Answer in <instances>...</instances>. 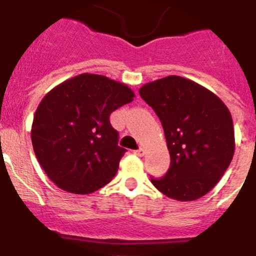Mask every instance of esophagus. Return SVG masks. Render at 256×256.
<instances>
[{
    "label": "esophagus",
    "instance_id": "34e87169",
    "mask_svg": "<svg viewBox=\"0 0 256 256\" xmlns=\"http://www.w3.org/2000/svg\"><path fill=\"white\" fill-rule=\"evenodd\" d=\"M134 154L138 156V157H142V156L144 154V150H143V148H140V150H134Z\"/></svg>",
    "mask_w": 256,
    "mask_h": 256
}]
</instances>
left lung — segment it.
<instances>
[{
  "mask_svg": "<svg viewBox=\"0 0 256 256\" xmlns=\"http://www.w3.org/2000/svg\"><path fill=\"white\" fill-rule=\"evenodd\" d=\"M162 123L171 166L150 178L167 197L194 201L215 187L230 166L235 136L230 110L218 96L186 78L170 75L140 89Z\"/></svg>",
  "mask_w": 256,
  "mask_h": 256,
  "instance_id": "8db88e82",
  "label": "left lung"
}]
</instances>
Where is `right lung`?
<instances>
[{
    "label": "right lung",
    "instance_id": "1",
    "mask_svg": "<svg viewBox=\"0 0 256 256\" xmlns=\"http://www.w3.org/2000/svg\"><path fill=\"white\" fill-rule=\"evenodd\" d=\"M134 98L104 75L84 74L51 89L34 116V152L48 178L64 191L86 194L113 180L126 150L109 116Z\"/></svg>",
    "mask_w": 256,
    "mask_h": 256
}]
</instances>
